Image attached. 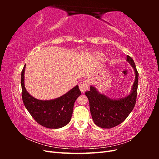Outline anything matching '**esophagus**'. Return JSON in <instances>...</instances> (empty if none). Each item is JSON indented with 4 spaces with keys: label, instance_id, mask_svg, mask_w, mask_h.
<instances>
[{
    "label": "esophagus",
    "instance_id": "1",
    "mask_svg": "<svg viewBox=\"0 0 159 159\" xmlns=\"http://www.w3.org/2000/svg\"><path fill=\"white\" fill-rule=\"evenodd\" d=\"M88 83L86 81H81L80 84V89L82 93H84L85 91L88 89Z\"/></svg>",
    "mask_w": 159,
    "mask_h": 159
}]
</instances>
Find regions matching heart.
<instances>
[{"label": "heart", "mask_w": 159, "mask_h": 159, "mask_svg": "<svg viewBox=\"0 0 159 159\" xmlns=\"http://www.w3.org/2000/svg\"><path fill=\"white\" fill-rule=\"evenodd\" d=\"M94 55H95L96 57H99V58H102V57H105L104 54H103V53H102V52H95V54H94Z\"/></svg>", "instance_id": "b5f03b06"}]
</instances>
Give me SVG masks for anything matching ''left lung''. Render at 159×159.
Here are the masks:
<instances>
[{
	"label": "left lung",
	"mask_w": 159,
	"mask_h": 159,
	"mask_svg": "<svg viewBox=\"0 0 159 159\" xmlns=\"http://www.w3.org/2000/svg\"><path fill=\"white\" fill-rule=\"evenodd\" d=\"M127 61L133 67L135 74V80L128 95L119 99H112L103 93H100L93 85L90 86L89 91L85 93L89 100L93 121L101 128L111 129L121 124L129 116L135 105L139 74L131 57L127 56Z\"/></svg>",
	"instance_id": "1"
}]
</instances>
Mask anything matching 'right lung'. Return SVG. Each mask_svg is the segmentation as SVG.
<instances>
[{"mask_svg":"<svg viewBox=\"0 0 159 159\" xmlns=\"http://www.w3.org/2000/svg\"><path fill=\"white\" fill-rule=\"evenodd\" d=\"M25 65L21 74L22 97L24 105L35 121L49 129H59L70 121L74 105L81 91L78 85L64 95L51 100H40L28 92L25 85Z\"/></svg>","mask_w":159,"mask_h":159,"instance_id":"obj_1","label":"right lung"}]
</instances>
